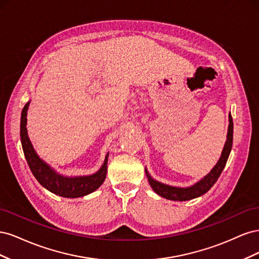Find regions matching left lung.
<instances>
[{"instance_id":"obj_1","label":"left lung","mask_w":259,"mask_h":259,"mask_svg":"<svg viewBox=\"0 0 259 259\" xmlns=\"http://www.w3.org/2000/svg\"><path fill=\"white\" fill-rule=\"evenodd\" d=\"M229 127H228V134H227V142L225 144L224 150L222 152L221 159L218 160L217 164L214 166V168L210 170V173L206 175L199 183L195 184L192 187L189 188H176V187H170L167 185L161 184L156 182L151 176L149 175L148 171L146 170V174L149 180V184L152 187V189L158 193L161 197L173 200V201H187L191 200L194 198H198L200 195L206 193L213 185L217 182L218 177L221 176L222 171L224 170L227 160L229 158V154L232 148V140H233V122H232V116L229 115Z\"/></svg>"}]
</instances>
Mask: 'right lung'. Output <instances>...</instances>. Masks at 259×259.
Here are the masks:
<instances>
[{
	"label": "right lung",
	"instance_id": "obj_1",
	"mask_svg": "<svg viewBox=\"0 0 259 259\" xmlns=\"http://www.w3.org/2000/svg\"><path fill=\"white\" fill-rule=\"evenodd\" d=\"M30 103H27L21 111L20 120V139L22 150L25 153L28 165L32 174L44 188L51 192L65 198H79L89 194L101 186L105 182L107 175L108 155H106L103 166L97 173L90 176L81 177H65L57 174L48 164L44 163L36 155L34 149L31 145L27 134V110Z\"/></svg>",
	"mask_w": 259,
	"mask_h": 259
}]
</instances>
